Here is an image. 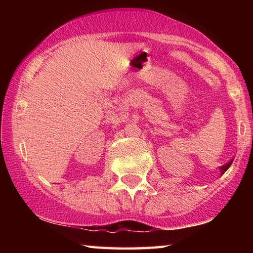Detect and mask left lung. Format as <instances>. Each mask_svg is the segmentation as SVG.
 Masks as SVG:
<instances>
[{"instance_id":"left-lung-1","label":"left lung","mask_w":253,"mask_h":253,"mask_svg":"<svg viewBox=\"0 0 253 253\" xmlns=\"http://www.w3.org/2000/svg\"><path fill=\"white\" fill-rule=\"evenodd\" d=\"M232 162H233V160H232V161H230L229 163H226V164H224V165H222V166H221V168H220V169H221V174H224L225 170L230 168V165H231V164H232Z\"/></svg>"}]
</instances>
